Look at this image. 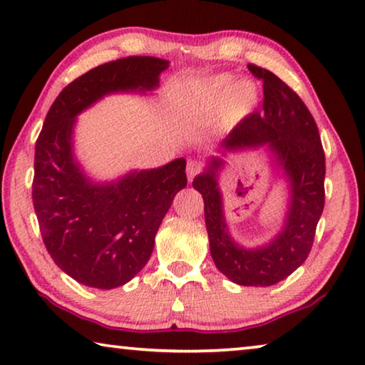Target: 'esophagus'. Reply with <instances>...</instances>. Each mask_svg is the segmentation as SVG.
Returning <instances> with one entry per match:
<instances>
[{
  "label": "esophagus",
  "instance_id": "obj_1",
  "mask_svg": "<svg viewBox=\"0 0 365 365\" xmlns=\"http://www.w3.org/2000/svg\"><path fill=\"white\" fill-rule=\"evenodd\" d=\"M200 171V165L197 163V161H187V168H186V173H187V179L189 182H192V179L199 175Z\"/></svg>",
  "mask_w": 365,
  "mask_h": 365
}]
</instances>
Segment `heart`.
Returning <instances> with one entry per match:
<instances>
[{
  "mask_svg": "<svg viewBox=\"0 0 365 365\" xmlns=\"http://www.w3.org/2000/svg\"><path fill=\"white\" fill-rule=\"evenodd\" d=\"M194 93L195 100L207 108L220 105L217 116L220 133H230L242 124L260 103V91L255 82L247 79L235 82V76L228 73L208 77L197 86Z\"/></svg>",
  "mask_w": 365,
  "mask_h": 365,
  "instance_id": "obj_1",
  "label": "heart"
}]
</instances>
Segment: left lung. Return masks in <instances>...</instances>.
<instances>
[{"label": "left lung", "mask_w": 365, "mask_h": 365, "mask_svg": "<svg viewBox=\"0 0 365 365\" xmlns=\"http://www.w3.org/2000/svg\"><path fill=\"white\" fill-rule=\"evenodd\" d=\"M264 79V113L239 124L192 181L204 199L205 226L215 265L241 286H273L297 270L312 247L325 204V155L317 124L304 101L267 69L249 64ZM264 150L287 187L280 230L260 247L246 248L232 237L224 213L219 176L230 154Z\"/></svg>", "instance_id": "1"}]
</instances>
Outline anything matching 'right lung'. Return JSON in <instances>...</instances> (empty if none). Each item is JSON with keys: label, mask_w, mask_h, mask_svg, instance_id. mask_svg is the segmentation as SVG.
<instances>
[{"label": "right lung", "mask_w": 365, "mask_h": 365, "mask_svg": "<svg viewBox=\"0 0 365 365\" xmlns=\"http://www.w3.org/2000/svg\"><path fill=\"white\" fill-rule=\"evenodd\" d=\"M168 68V59L128 56L77 77L53 101L35 143L32 199L45 247L66 274L88 288H118L145 267L187 179L184 158L108 181L92 178L76 155L77 116L108 95L157 91Z\"/></svg>", "instance_id": "1"}]
</instances>
